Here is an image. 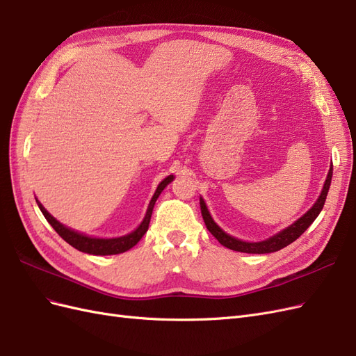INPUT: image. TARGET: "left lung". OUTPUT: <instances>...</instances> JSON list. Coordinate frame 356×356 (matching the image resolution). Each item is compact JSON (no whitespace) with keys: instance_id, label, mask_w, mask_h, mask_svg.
Returning a JSON list of instances; mask_svg holds the SVG:
<instances>
[{"instance_id":"obj_1","label":"left lung","mask_w":356,"mask_h":356,"mask_svg":"<svg viewBox=\"0 0 356 356\" xmlns=\"http://www.w3.org/2000/svg\"><path fill=\"white\" fill-rule=\"evenodd\" d=\"M331 178H332V166L328 170V175L325 179V184L324 188H322L321 195L318 197V200L315 202L314 207H312L303 217H300L296 222H293L289 225V227L284 229L282 232L276 233L272 238H268L266 241L261 242H245L241 239H236L233 236L225 233L222 229L218 227V224L215 222L211 217V213L207 208V203L200 197V211H202V217L204 224H207V229L212 233V236L217 238V241L225 246L229 248V250L233 251H239V252H246V254H268V252H276L279 250H282V248L288 246L289 243H293L296 239H298L301 234H303L309 225L316 220V217L319 215V212L324 208V203L328 195V190H330V184H331Z\"/></svg>"}]
</instances>
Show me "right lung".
Masks as SVG:
<instances>
[{
  "mask_svg": "<svg viewBox=\"0 0 356 356\" xmlns=\"http://www.w3.org/2000/svg\"><path fill=\"white\" fill-rule=\"evenodd\" d=\"M172 179H174V175H169L160 182V184L157 186L154 196L152 197V200H149L148 209H147V213H145L143 222L138 225L136 230H134L132 233H129L126 236H122V238H111V239L90 238V236H86L83 233L71 230L67 227V225L60 224L55 217H51V215L44 209V207H42V204L37 199L35 200H37L40 211L42 212V215H44L51 227L55 229V232L60 236L63 241L68 242L71 246H74L75 250H79L86 254H92V255H115V254H122V252L129 251L132 246H135L139 241H141V238L148 230V224H149V220H152L154 203H156L157 197L160 196V193L165 190V187Z\"/></svg>",
  "mask_w": 356,
  "mask_h": 356,
  "instance_id": "obj_1",
  "label": "right lung"
}]
</instances>
